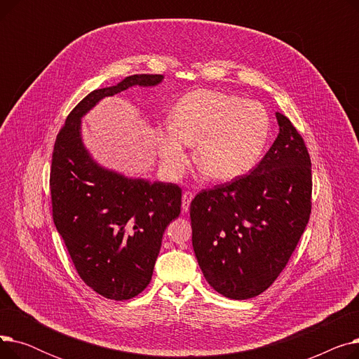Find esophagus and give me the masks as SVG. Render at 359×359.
<instances>
[{
  "label": "esophagus",
  "mask_w": 359,
  "mask_h": 359,
  "mask_svg": "<svg viewBox=\"0 0 359 359\" xmlns=\"http://www.w3.org/2000/svg\"><path fill=\"white\" fill-rule=\"evenodd\" d=\"M194 199V194L192 192H184L182 196V210L183 212H187L191 208V202Z\"/></svg>",
  "instance_id": "esophagus-1"
}]
</instances>
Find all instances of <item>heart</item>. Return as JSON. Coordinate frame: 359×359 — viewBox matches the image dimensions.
I'll use <instances>...</instances> for the list:
<instances>
[{
	"instance_id": "heart-1",
	"label": "heart",
	"mask_w": 359,
	"mask_h": 359,
	"mask_svg": "<svg viewBox=\"0 0 359 359\" xmlns=\"http://www.w3.org/2000/svg\"><path fill=\"white\" fill-rule=\"evenodd\" d=\"M272 121L266 107L217 90H195L173 109L172 123L158 129L157 148L165 172L177 177L195 144V164L217 182L237 179L256 165L268 144Z\"/></svg>"
}]
</instances>
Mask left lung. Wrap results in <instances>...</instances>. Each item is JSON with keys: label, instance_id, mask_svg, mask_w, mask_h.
Wrapping results in <instances>:
<instances>
[{"label": "left lung", "instance_id": "obj_1", "mask_svg": "<svg viewBox=\"0 0 359 359\" xmlns=\"http://www.w3.org/2000/svg\"><path fill=\"white\" fill-rule=\"evenodd\" d=\"M246 176L199 192L192 246L208 284L233 299L266 291L285 268L311 212V160L291 121Z\"/></svg>", "mask_w": 359, "mask_h": 359}]
</instances>
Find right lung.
Here are the masks:
<instances>
[{
  "label": "right lung",
  "mask_w": 359,
  "mask_h": 359,
  "mask_svg": "<svg viewBox=\"0 0 359 359\" xmlns=\"http://www.w3.org/2000/svg\"><path fill=\"white\" fill-rule=\"evenodd\" d=\"M163 79L135 74L91 91L72 109L53 145L49 183L55 227L80 278L109 299H129L149 284L164 230L180 214L182 189L100 165L83 142L81 118L104 97L134 86L154 87Z\"/></svg>",
  "instance_id": "add662e5"
}]
</instances>
